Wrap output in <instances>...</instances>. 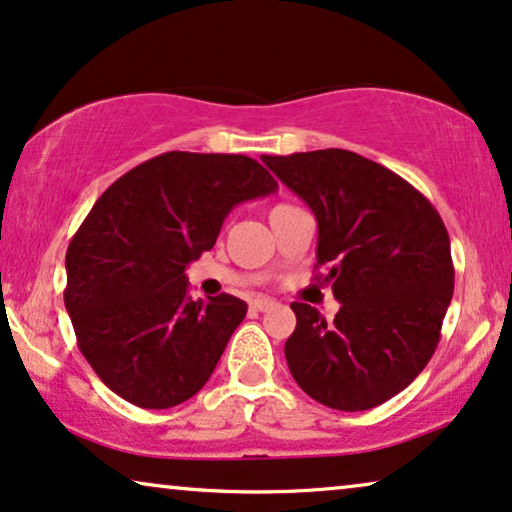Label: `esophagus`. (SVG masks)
I'll use <instances>...</instances> for the list:
<instances>
[{
	"label": "esophagus",
	"instance_id": "34e87169",
	"mask_svg": "<svg viewBox=\"0 0 512 512\" xmlns=\"http://www.w3.org/2000/svg\"><path fill=\"white\" fill-rule=\"evenodd\" d=\"M251 308H254V310H258V313H265V310L275 308V301H272V298L258 296V298H254V301H251Z\"/></svg>",
	"mask_w": 512,
	"mask_h": 512
}]
</instances>
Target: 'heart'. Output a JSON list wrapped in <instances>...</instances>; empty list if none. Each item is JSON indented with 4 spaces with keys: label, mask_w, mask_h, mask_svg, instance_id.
<instances>
[{
    "label": "heart",
    "mask_w": 512,
    "mask_h": 512,
    "mask_svg": "<svg viewBox=\"0 0 512 512\" xmlns=\"http://www.w3.org/2000/svg\"><path fill=\"white\" fill-rule=\"evenodd\" d=\"M284 207H289V204H277V207L272 209V211H277V209H284Z\"/></svg>",
    "instance_id": "obj_1"
}]
</instances>
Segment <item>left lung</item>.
<instances>
[{"label": "left lung", "instance_id": "8db88e82", "mask_svg": "<svg viewBox=\"0 0 512 512\" xmlns=\"http://www.w3.org/2000/svg\"><path fill=\"white\" fill-rule=\"evenodd\" d=\"M317 218V265L341 303L334 322L291 303L284 355L324 407L364 411L402 393L433 357L454 294L449 235L433 204L350 150L263 155Z\"/></svg>", "mask_w": 512, "mask_h": 512}]
</instances>
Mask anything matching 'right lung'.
<instances>
[{
    "label": "right lung",
    "instance_id": "add662e5",
    "mask_svg": "<svg viewBox=\"0 0 512 512\" xmlns=\"http://www.w3.org/2000/svg\"><path fill=\"white\" fill-rule=\"evenodd\" d=\"M275 190L251 157L174 150L98 197L65 254V308L112 393L169 409L202 390L247 303L230 294L192 301L185 268L214 247L232 207Z\"/></svg>",
    "mask_w": 512,
    "mask_h": 512
}]
</instances>
